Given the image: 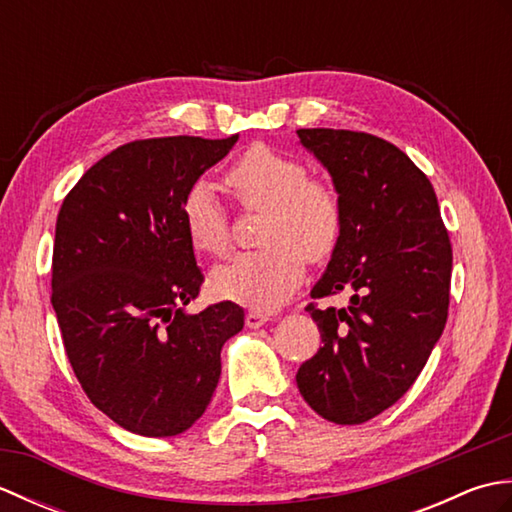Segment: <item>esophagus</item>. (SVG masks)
<instances>
[{
  "instance_id": "obj_1",
  "label": "esophagus",
  "mask_w": 512,
  "mask_h": 512,
  "mask_svg": "<svg viewBox=\"0 0 512 512\" xmlns=\"http://www.w3.org/2000/svg\"><path fill=\"white\" fill-rule=\"evenodd\" d=\"M268 321V317L266 314H262V312H248L246 314V325L250 330H257V328H262V325Z\"/></svg>"
}]
</instances>
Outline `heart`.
Wrapping results in <instances>:
<instances>
[{
    "instance_id": "1",
    "label": "heart",
    "mask_w": 512,
    "mask_h": 512,
    "mask_svg": "<svg viewBox=\"0 0 512 512\" xmlns=\"http://www.w3.org/2000/svg\"><path fill=\"white\" fill-rule=\"evenodd\" d=\"M246 211L264 213L257 253L239 255L211 273L220 299L253 310H277L303 279V257L323 262L343 233V204L328 182L308 178L295 156L268 145L250 147L226 176ZM182 222L200 253L220 257L228 250V220L206 182L184 193Z\"/></svg>"
}]
</instances>
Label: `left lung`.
Segmentation results:
<instances>
[{"label": "left lung", "instance_id": "1", "mask_svg": "<svg viewBox=\"0 0 512 512\" xmlns=\"http://www.w3.org/2000/svg\"><path fill=\"white\" fill-rule=\"evenodd\" d=\"M330 173L343 233L312 299L350 292L319 310L321 347L297 372L321 418L361 424L405 394L440 341L449 312L451 242L429 178L387 140L350 129H297Z\"/></svg>", "mask_w": 512, "mask_h": 512}]
</instances>
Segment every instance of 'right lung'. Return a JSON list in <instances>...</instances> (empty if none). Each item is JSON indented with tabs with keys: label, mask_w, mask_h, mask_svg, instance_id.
Masks as SVG:
<instances>
[{
	"label": "right lung",
	"mask_w": 512,
	"mask_h": 512,
	"mask_svg": "<svg viewBox=\"0 0 512 512\" xmlns=\"http://www.w3.org/2000/svg\"><path fill=\"white\" fill-rule=\"evenodd\" d=\"M134 140L83 173L54 228L52 308L85 394L138 436L193 427L222 374V345L244 328L231 301L191 314L198 268L182 200L237 143Z\"/></svg>",
	"instance_id": "add662e5"
}]
</instances>
